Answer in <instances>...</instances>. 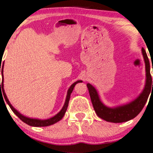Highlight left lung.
I'll use <instances>...</instances> for the list:
<instances>
[{"mask_svg":"<svg viewBox=\"0 0 153 153\" xmlns=\"http://www.w3.org/2000/svg\"><path fill=\"white\" fill-rule=\"evenodd\" d=\"M142 52L145 63V71H146V82L143 92L136 99L127 104L123 105L110 108L105 106L99 99L96 88L91 85L90 83L87 84L89 94L92 102L93 106L96 111V114L100 118L106 122L113 123H122L131 120L136 117L140 113L146 103L147 99L149 97L150 92L153 90V81L150 75V61L145 52V49L142 48ZM153 71V70H152ZM153 86H152V83Z\"/></svg>","mask_w":153,"mask_h":153,"instance_id":"obj_1","label":"left lung"}]
</instances>
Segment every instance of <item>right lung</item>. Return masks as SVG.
I'll return each instance as SVG.
<instances>
[{
	"label": "right lung",
	"instance_id": "obj_1",
	"mask_svg": "<svg viewBox=\"0 0 153 153\" xmlns=\"http://www.w3.org/2000/svg\"><path fill=\"white\" fill-rule=\"evenodd\" d=\"M0 72H1V73H2V76H3L2 82H1V81H0V94H1L3 93V97H4L5 100H6V103H8V106H9L10 108H11V110L13 111V113H14L16 115L17 117H18L22 121V122H24V123H26V124H27L28 125L32 126V127H47V126L52 125V124H55L56 122H59V120H61L62 117H64L65 114V112L67 111V108H68V103H69V101H70V98H71V93L73 92L75 85H76L78 82H82L81 80H78V81L75 82L74 83L72 84L71 86L70 87V88L68 89V94H67L66 100H65V102L64 106H63L62 108L61 109V111L59 112L58 114H57L54 116V117H52V118H50V119H45V120H41V119H31V118H28V117H24V115H22V114L19 113L18 111L13 108V106L10 104L9 101H8V98H7L6 95L4 92V88H3V65L2 68H0ZM1 85V87L0 86ZM1 89H2V91H1Z\"/></svg>",
	"mask_w": 153,
	"mask_h": 153
}]
</instances>
